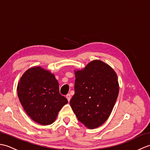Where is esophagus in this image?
<instances>
[{
	"label": "esophagus",
	"mask_w": 150,
	"mask_h": 150,
	"mask_svg": "<svg viewBox=\"0 0 150 150\" xmlns=\"http://www.w3.org/2000/svg\"><path fill=\"white\" fill-rule=\"evenodd\" d=\"M71 95L70 94H68L66 95V98H67V99H68V101H69L70 100V99H71Z\"/></svg>",
	"instance_id": "1"
}]
</instances>
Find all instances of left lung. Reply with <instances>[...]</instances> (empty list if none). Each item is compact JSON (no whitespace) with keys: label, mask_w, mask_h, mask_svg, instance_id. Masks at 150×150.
Instances as JSON below:
<instances>
[{"label":"left lung","mask_w":150,"mask_h":150,"mask_svg":"<svg viewBox=\"0 0 150 150\" xmlns=\"http://www.w3.org/2000/svg\"><path fill=\"white\" fill-rule=\"evenodd\" d=\"M75 74V94L70 106L86 127L98 128L106 122L115 104L119 90L117 75L99 60L90 62Z\"/></svg>","instance_id":"left-lung-1"}]
</instances>
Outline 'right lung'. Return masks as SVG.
I'll list each match as a JSON object with an SVG mask.
<instances>
[{
    "mask_svg": "<svg viewBox=\"0 0 150 150\" xmlns=\"http://www.w3.org/2000/svg\"><path fill=\"white\" fill-rule=\"evenodd\" d=\"M17 94L29 117L44 126L55 122L59 111L68 103L59 93L55 75L40 66L25 71L18 83Z\"/></svg>",
    "mask_w": 150,
    "mask_h": 150,
    "instance_id": "add662e5",
    "label": "right lung"
}]
</instances>
